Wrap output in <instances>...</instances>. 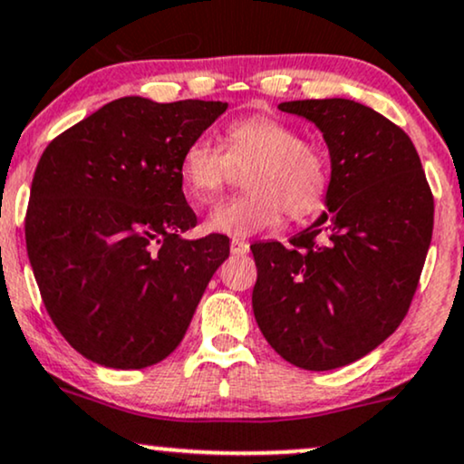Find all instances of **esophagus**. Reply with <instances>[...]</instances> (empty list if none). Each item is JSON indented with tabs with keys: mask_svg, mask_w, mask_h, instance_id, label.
Wrapping results in <instances>:
<instances>
[{
	"mask_svg": "<svg viewBox=\"0 0 464 464\" xmlns=\"http://www.w3.org/2000/svg\"><path fill=\"white\" fill-rule=\"evenodd\" d=\"M230 251L234 256H243L249 251V243L247 241H241V238H232V245H230Z\"/></svg>",
	"mask_w": 464,
	"mask_h": 464,
	"instance_id": "esophagus-1",
	"label": "esophagus"
}]
</instances>
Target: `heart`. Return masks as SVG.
<instances>
[{
  "label": "heart",
  "instance_id": "1",
  "mask_svg": "<svg viewBox=\"0 0 464 464\" xmlns=\"http://www.w3.org/2000/svg\"><path fill=\"white\" fill-rule=\"evenodd\" d=\"M226 150L199 135L180 157V180L196 202L206 204L232 180L234 169L247 168L243 196L221 202L206 219V227L243 238L268 230L282 219H305L323 208L329 191L327 152L301 140L299 129L276 116L234 120L223 135Z\"/></svg>",
  "mask_w": 464,
  "mask_h": 464
}]
</instances>
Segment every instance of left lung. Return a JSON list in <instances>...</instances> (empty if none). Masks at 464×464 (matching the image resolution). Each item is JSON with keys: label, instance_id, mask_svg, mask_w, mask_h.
I'll return each mask as SVG.
<instances>
[{"label": "left lung", "instance_id": "1", "mask_svg": "<svg viewBox=\"0 0 464 464\" xmlns=\"http://www.w3.org/2000/svg\"><path fill=\"white\" fill-rule=\"evenodd\" d=\"M312 120L331 154L329 213L282 243L251 245L254 316L303 370H334L400 327L432 238L434 198L411 137L348 99L282 102Z\"/></svg>", "mask_w": 464, "mask_h": 464}]
</instances>
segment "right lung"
Wrapping results in <instances>:
<instances>
[{
  "mask_svg": "<svg viewBox=\"0 0 464 464\" xmlns=\"http://www.w3.org/2000/svg\"><path fill=\"white\" fill-rule=\"evenodd\" d=\"M221 101L107 102L44 148L32 180L25 243L51 320L74 351L120 370L176 351L230 238L196 227L180 180L187 144Z\"/></svg>",
  "mask_w": 464,
  "mask_h": 464,
  "instance_id": "1",
  "label": "right lung"
}]
</instances>
